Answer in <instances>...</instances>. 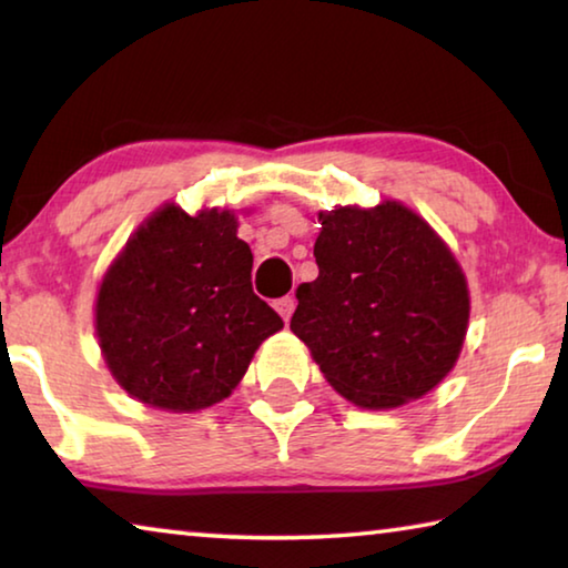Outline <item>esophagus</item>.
<instances>
[{"label":"esophagus","mask_w":568,"mask_h":568,"mask_svg":"<svg viewBox=\"0 0 568 568\" xmlns=\"http://www.w3.org/2000/svg\"><path fill=\"white\" fill-rule=\"evenodd\" d=\"M275 311L281 313V318L287 323V321H291L293 311H295V297L285 295V297H281V301H275Z\"/></svg>","instance_id":"1"}]
</instances>
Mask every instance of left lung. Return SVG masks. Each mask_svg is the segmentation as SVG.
Wrapping results in <instances>:
<instances>
[{
  "label": "left lung",
  "instance_id": "1",
  "mask_svg": "<svg viewBox=\"0 0 568 568\" xmlns=\"http://www.w3.org/2000/svg\"><path fill=\"white\" fill-rule=\"evenodd\" d=\"M318 223V277L297 285L291 331L355 406L423 398L466 341L470 295L456 255L398 200L321 210Z\"/></svg>",
  "mask_w": 568,
  "mask_h": 568
}]
</instances>
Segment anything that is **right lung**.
I'll return each mask as SVG.
<instances>
[{"label": "right lung", "mask_w": 568, "mask_h": 568, "mask_svg": "<svg viewBox=\"0 0 568 568\" xmlns=\"http://www.w3.org/2000/svg\"><path fill=\"white\" fill-rule=\"evenodd\" d=\"M235 210L158 207L104 273L94 333L134 400L192 413L225 400L281 315L253 293Z\"/></svg>", "instance_id": "obj_1"}]
</instances>
